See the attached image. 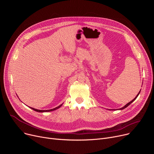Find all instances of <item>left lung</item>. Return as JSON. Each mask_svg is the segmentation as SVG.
<instances>
[{"instance_id":"8db88e82","label":"left lung","mask_w":154,"mask_h":154,"mask_svg":"<svg viewBox=\"0 0 154 154\" xmlns=\"http://www.w3.org/2000/svg\"><path fill=\"white\" fill-rule=\"evenodd\" d=\"M140 91H141V90H140ZM140 91H139V92L138 93V94H137V96L135 97V98H134V99H133V100H132V101H131L130 102H128V103H127V104L125 105V106H124L123 107H122V108H120V109H118V110H123V109H125L126 107H128V106H129V105H130L131 103H132V102H134V100H135V99H137V97H138V95H139V94H140ZM114 110H115V109H114Z\"/></svg>"}]
</instances>
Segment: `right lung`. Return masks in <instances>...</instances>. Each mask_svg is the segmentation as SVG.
Returning <instances> with one entry per match:
<instances>
[{
    "instance_id": "1",
    "label": "right lung",
    "mask_w": 154,
    "mask_h": 154,
    "mask_svg": "<svg viewBox=\"0 0 154 154\" xmlns=\"http://www.w3.org/2000/svg\"><path fill=\"white\" fill-rule=\"evenodd\" d=\"M63 103H62L61 105H60L59 106H58V107H55V108H54V109H50V110H38V109H34V108H32V107H30V109H32V110H35V111H36V112H51V111H54V110H57V109H59L62 106V104Z\"/></svg>"
}]
</instances>
